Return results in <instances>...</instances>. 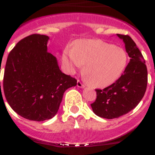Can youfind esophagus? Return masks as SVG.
I'll use <instances>...</instances> for the list:
<instances>
[{
    "mask_svg": "<svg viewBox=\"0 0 155 155\" xmlns=\"http://www.w3.org/2000/svg\"><path fill=\"white\" fill-rule=\"evenodd\" d=\"M77 86L78 87H84V84H83L81 83V81H78V82H77Z\"/></svg>",
    "mask_w": 155,
    "mask_h": 155,
    "instance_id": "esophagus-1",
    "label": "esophagus"
}]
</instances>
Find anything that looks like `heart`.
<instances>
[{"label":"heart","instance_id":"heart-1","mask_svg":"<svg viewBox=\"0 0 155 155\" xmlns=\"http://www.w3.org/2000/svg\"><path fill=\"white\" fill-rule=\"evenodd\" d=\"M63 62L70 74L84 65L83 74L91 85L103 87L113 84L127 67L124 48L94 39H81L64 50Z\"/></svg>","mask_w":155,"mask_h":155}]
</instances>
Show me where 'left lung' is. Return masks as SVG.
<instances>
[{"mask_svg":"<svg viewBox=\"0 0 155 155\" xmlns=\"http://www.w3.org/2000/svg\"><path fill=\"white\" fill-rule=\"evenodd\" d=\"M117 35L124 40L130 61L115 83L95 90L96 99L91 106L94 114L105 119L119 118L130 112L141 101L147 89V70L142 53L130 36Z\"/></svg>","mask_w":155,"mask_h":155,"instance_id":"1","label":"left lung"}]
</instances>
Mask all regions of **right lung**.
<instances>
[{
    "label": "right lung",
    "mask_w": 155,
    "mask_h": 155,
    "mask_svg": "<svg viewBox=\"0 0 155 155\" xmlns=\"http://www.w3.org/2000/svg\"><path fill=\"white\" fill-rule=\"evenodd\" d=\"M48 40L40 34L25 37L8 54L5 65L3 88L8 104L19 116L33 121L53 118L64 91L77 84L47 52Z\"/></svg>",
    "instance_id": "1"
}]
</instances>
